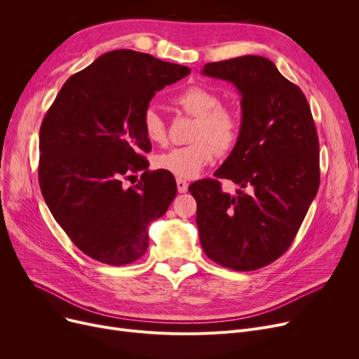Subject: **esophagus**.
<instances>
[{
  "label": "esophagus",
  "mask_w": 359,
  "mask_h": 359,
  "mask_svg": "<svg viewBox=\"0 0 359 359\" xmlns=\"http://www.w3.org/2000/svg\"><path fill=\"white\" fill-rule=\"evenodd\" d=\"M176 183H177V191H179L180 194L187 192V182H186V180L177 177V179H176Z\"/></svg>",
  "instance_id": "obj_1"
}]
</instances>
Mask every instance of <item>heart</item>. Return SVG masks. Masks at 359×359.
Listing matches in <instances>:
<instances>
[{"instance_id":"heart-1","label":"heart","mask_w":359,"mask_h":359,"mask_svg":"<svg viewBox=\"0 0 359 359\" xmlns=\"http://www.w3.org/2000/svg\"><path fill=\"white\" fill-rule=\"evenodd\" d=\"M175 103L187 115L196 118L194 144L168 149L156 158L160 170L179 179H195L217 157L218 151H229L236 144L241 121L238 113L221 104L218 94L202 86H191L175 97ZM142 130L151 144L167 141V128L158 111L147 109L142 116Z\"/></svg>"}]
</instances>
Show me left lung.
Masks as SVG:
<instances>
[{"instance_id": "left-lung-1", "label": "left lung", "mask_w": 359, "mask_h": 359, "mask_svg": "<svg viewBox=\"0 0 359 359\" xmlns=\"http://www.w3.org/2000/svg\"><path fill=\"white\" fill-rule=\"evenodd\" d=\"M203 75L241 94V128L214 173L248 189L222 192L217 179L192 183L205 255L233 271H256L292 244L320 184L318 137L310 104L275 64L256 55L210 62Z\"/></svg>"}]
</instances>
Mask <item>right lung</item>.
I'll return each mask as SVG.
<instances>
[{"instance_id": "obj_1", "label": "right lung", "mask_w": 359, "mask_h": 359, "mask_svg": "<svg viewBox=\"0 0 359 359\" xmlns=\"http://www.w3.org/2000/svg\"><path fill=\"white\" fill-rule=\"evenodd\" d=\"M191 68L148 53L118 49L71 75L41 125L39 184L49 211L71 241L111 266L148 249V224L177 194L173 175L149 172L151 142L142 116L156 91ZM142 180L125 188L130 172Z\"/></svg>"}]
</instances>
